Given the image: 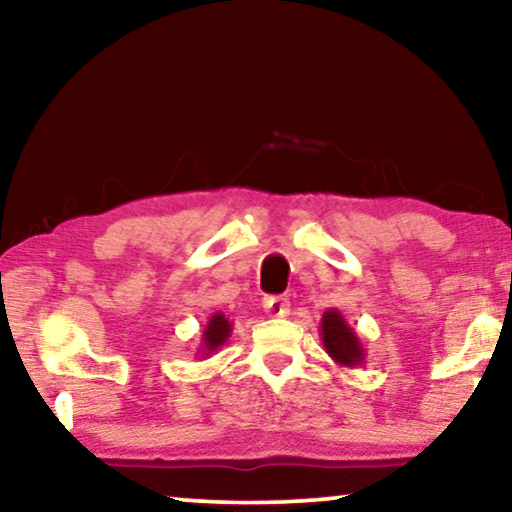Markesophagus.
<instances>
[{"mask_svg": "<svg viewBox=\"0 0 512 512\" xmlns=\"http://www.w3.org/2000/svg\"><path fill=\"white\" fill-rule=\"evenodd\" d=\"M263 307H265V312L270 314V317H286V314H289V300H286V298L270 296V298L263 300Z\"/></svg>", "mask_w": 512, "mask_h": 512, "instance_id": "obj_1", "label": "esophagus"}]
</instances>
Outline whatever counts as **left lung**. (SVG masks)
Listing matches in <instances>:
<instances>
[{
    "instance_id": "8db88e82",
    "label": "left lung",
    "mask_w": 512,
    "mask_h": 512,
    "mask_svg": "<svg viewBox=\"0 0 512 512\" xmlns=\"http://www.w3.org/2000/svg\"><path fill=\"white\" fill-rule=\"evenodd\" d=\"M321 342H324L326 354L342 368L361 366L366 359V349H363L359 335L354 328L347 324L340 310H326L321 317Z\"/></svg>"
}]
</instances>
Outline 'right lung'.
Returning <instances> with one entry per match:
<instances>
[{
  "instance_id": "obj_1",
  "label": "right lung",
  "mask_w": 512,
  "mask_h": 512,
  "mask_svg": "<svg viewBox=\"0 0 512 512\" xmlns=\"http://www.w3.org/2000/svg\"><path fill=\"white\" fill-rule=\"evenodd\" d=\"M230 333H233V321H230L223 312H214L207 321L205 331H202V340L198 347L200 359H207L209 354L219 352V349L228 342Z\"/></svg>"
}]
</instances>
